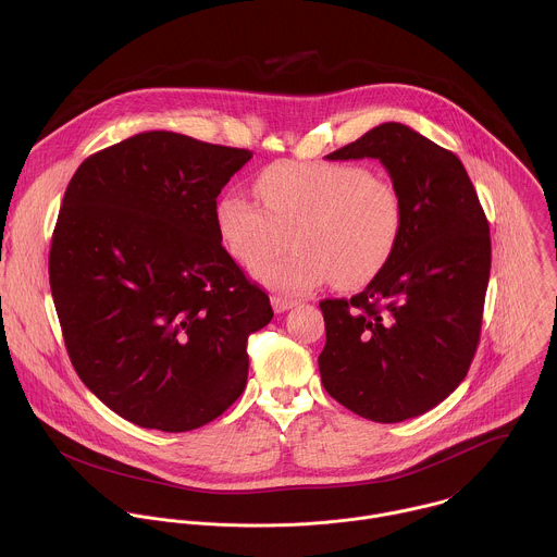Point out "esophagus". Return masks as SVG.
Wrapping results in <instances>:
<instances>
[{
    "mask_svg": "<svg viewBox=\"0 0 557 557\" xmlns=\"http://www.w3.org/2000/svg\"><path fill=\"white\" fill-rule=\"evenodd\" d=\"M298 302L294 300V298H287V296H274L272 298V309L276 311V313H285V311H289L292 307H296Z\"/></svg>",
    "mask_w": 557,
    "mask_h": 557,
    "instance_id": "34e87169",
    "label": "esophagus"
}]
</instances>
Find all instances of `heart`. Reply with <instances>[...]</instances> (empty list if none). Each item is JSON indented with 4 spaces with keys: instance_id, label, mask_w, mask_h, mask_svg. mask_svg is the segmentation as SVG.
Instances as JSON below:
<instances>
[{
    "instance_id": "obj_1",
    "label": "heart",
    "mask_w": 557,
    "mask_h": 557,
    "mask_svg": "<svg viewBox=\"0 0 557 557\" xmlns=\"http://www.w3.org/2000/svg\"><path fill=\"white\" fill-rule=\"evenodd\" d=\"M263 208L242 193L216 203V230L246 268L282 249L287 256L255 268L283 294L311 289L332 276L336 287L371 281L393 257L403 230L397 186L356 162H276L255 180Z\"/></svg>"
}]
</instances>
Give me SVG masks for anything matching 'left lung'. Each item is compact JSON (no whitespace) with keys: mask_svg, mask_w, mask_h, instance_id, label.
I'll list each match as a JSON object with an SVG mask.
<instances>
[{"mask_svg":"<svg viewBox=\"0 0 557 557\" xmlns=\"http://www.w3.org/2000/svg\"><path fill=\"white\" fill-rule=\"evenodd\" d=\"M377 159L403 199V230L364 292L321 300L325 393L373 422L433 409L468 375L491 272V236L474 184L450 150L386 122L327 154Z\"/></svg>","mask_w":557,"mask_h":557,"instance_id":"obj_1","label":"left lung"}]
</instances>
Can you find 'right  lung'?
Returning a JSON list of instances; mask_svg holds the SVG:
<instances>
[{"label": "right lung", "mask_w": 557, "mask_h": 557, "mask_svg": "<svg viewBox=\"0 0 557 557\" xmlns=\"http://www.w3.org/2000/svg\"><path fill=\"white\" fill-rule=\"evenodd\" d=\"M252 152L169 131L81 162L49 283L81 382L117 416L182 433L246 388L248 334L272 319L216 230V197Z\"/></svg>", "instance_id": "1"}]
</instances>
